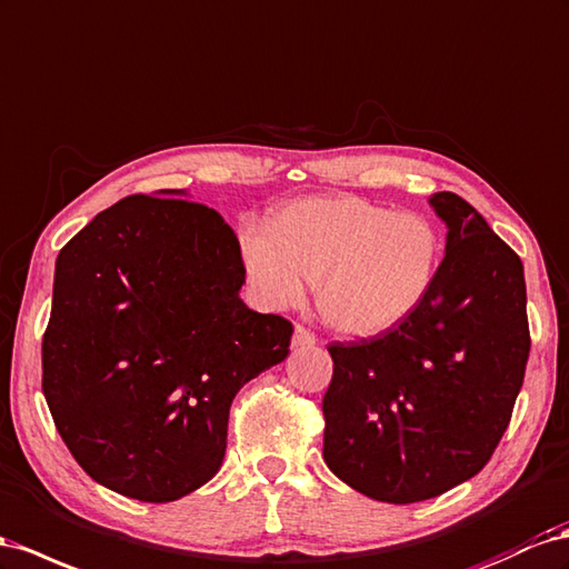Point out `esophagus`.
<instances>
[{
    "instance_id": "obj_1",
    "label": "esophagus",
    "mask_w": 569,
    "mask_h": 569,
    "mask_svg": "<svg viewBox=\"0 0 569 569\" xmlns=\"http://www.w3.org/2000/svg\"><path fill=\"white\" fill-rule=\"evenodd\" d=\"M318 342L316 332H311L306 326H297L295 328V337H291V345L295 347H313Z\"/></svg>"
}]
</instances>
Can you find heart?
Returning a JSON list of instances; mask_svg holds the SVG:
<instances>
[{
  "mask_svg": "<svg viewBox=\"0 0 569 569\" xmlns=\"http://www.w3.org/2000/svg\"><path fill=\"white\" fill-rule=\"evenodd\" d=\"M241 251L256 289L274 309L318 284L330 328L373 337L397 328L431 295L442 239L417 212H392L361 198H313L289 206L270 232H247Z\"/></svg>",
  "mask_w": 569,
  "mask_h": 569,
  "instance_id": "1",
  "label": "heart"
}]
</instances>
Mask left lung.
<instances>
[{
    "label": "left lung",
    "instance_id": "1",
    "mask_svg": "<svg viewBox=\"0 0 569 569\" xmlns=\"http://www.w3.org/2000/svg\"><path fill=\"white\" fill-rule=\"evenodd\" d=\"M448 247L431 295L397 328L330 342L322 457L359 493L436 498L479 473L512 419L531 335L519 256L465 198H431Z\"/></svg>",
    "mask_w": 569,
    "mask_h": 569
}]
</instances>
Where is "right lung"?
Instances as JSON below:
<instances>
[{"instance_id": "1", "label": "right lung", "mask_w": 569, "mask_h": 569, "mask_svg": "<svg viewBox=\"0 0 569 569\" xmlns=\"http://www.w3.org/2000/svg\"><path fill=\"white\" fill-rule=\"evenodd\" d=\"M127 196L57 256L42 392L90 479L143 502L208 483L229 407L289 355L295 326L239 299L241 247L218 210Z\"/></svg>"}]
</instances>
